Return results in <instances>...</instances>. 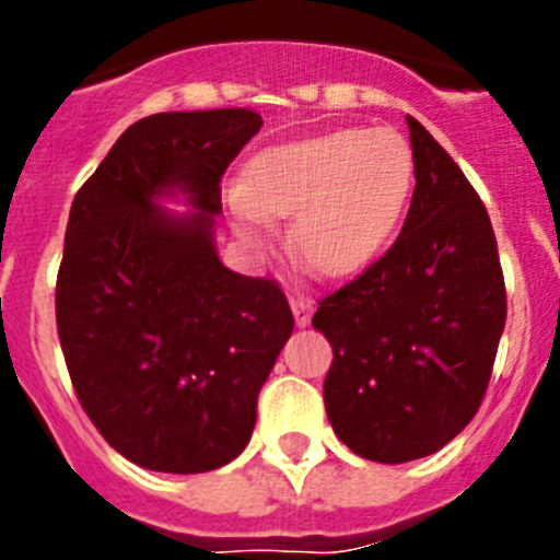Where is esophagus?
<instances>
[{"label":"esophagus","mask_w":560,"mask_h":560,"mask_svg":"<svg viewBox=\"0 0 560 560\" xmlns=\"http://www.w3.org/2000/svg\"><path fill=\"white\" fill-rule=\"evenodd\" d=\"M291 311H294V323L300 325V328H305V325L311 323V314H314V300L311 296H291Z\"/></svg>","instance_id":"34e87169"}]
</instances>
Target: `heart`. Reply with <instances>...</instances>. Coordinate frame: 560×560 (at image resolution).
Masks as SVG:
<instances>
[{"label": "heart", "mask_w": 560, "mask_h": 560, "mask_svg": "<svg viewBox=\"0 0 560 560\" xmlns=\"http://www.w3.org/2000/svg\"><path fill=\"white\" fill-rule=\"evenodd\" d=\"M412 185V148L398 131L339 128L257 153L230 190V207L252 244L269 215H291V252L319 275L348 277L384 249Z\"/></svg>", "instance_id": "b5f03b06"}]
</instances>
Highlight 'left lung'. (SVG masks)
<instances>
[{"instance_id": "obj_1", "label": "left lung", "mask_w": 560, "mask_h": 560, "mask_svg": "<svg viewBox=\"0 0 560 560\" xmlns=\"http://www.w3.org/2000/svg\"><path fill=\"white\" fill-rule=\"evenodd\" d=\"M415 192L404 230L314 314L334 348L325 409L373 463L440 452L482 404L504 330V277L488 210L457 162L407 117Z\"/></svg>"}]
</instances>
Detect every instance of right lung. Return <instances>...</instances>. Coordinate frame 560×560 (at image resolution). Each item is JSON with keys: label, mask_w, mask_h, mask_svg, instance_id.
<instances>
[{"label": "right lung", "mask_w": 560, "mask_h": 560, "mask_svg": "<svg viewBox=\"0 0 560 560\" xmlns=\"http://www.w3.org/2000/svg\"><path fill=\"white\" fill-rule=\"evenodd\" d=\"M260 126L249 108L151 114L69 210L56 285L69 378L108 446L151 471H212L244 452L294 330L283 289L215 249L221 176Z\"/></svg>", "instance_id": "1"}]
</instances>
